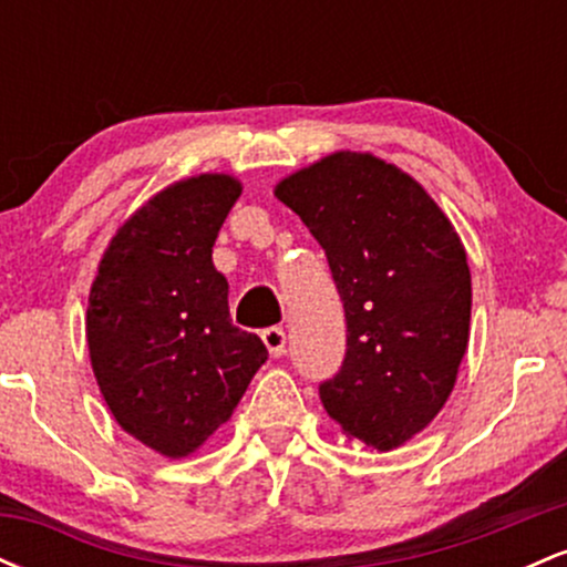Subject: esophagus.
I'll use <instances>...</instances> for the list:
<instances>
[{
  "label": "esophagus",
  "mask_w": 567,
  "mask_h": 567,
  "mask_svg": "<svg viewBox=\"0 0 567 567\" xmlns=\"http://www.w3.org/2000/svg\"><path fill=\"white\" fill-rule=\"evenodd\" d=\"M261 338H264L266 349H269L271 357L285 354V343H288V338H285V330L279 328V324H271V328L261 330Z\"/></svg>",
  "instance_id": "obj_1"
}]
</instances>
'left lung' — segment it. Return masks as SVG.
I'll return each instance as SVG.
<instances>
[{"label": "left lung", "mask_w": 567, "mask_h": 567, "mask_svg": "<svg viewBox=\"0 0 567 567\" xmlns=\"http://www.w3.org/2000/svg\"><path fill=\"white\" fill-rule=\"evenodd\" d=\"M275 194L322 245L347 315L322 405L375 451L400 447L445 405L470 343L464 245L424 186L373 154H330Z\"/></svg>", "instance_id": "8db88e82"}]
</instances>
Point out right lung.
<instances>
[{
  "instance_id": "1",
  "label": "right lung",
  "mask_w": 567,
  "mask_h": 567,
  "mask_svg": "<svg viewBox=\"0 0 567 567\" xmlns=\"http://www.w3.org/2000/svg\"><path fill=\"white\" fill-rule=\"evenodd\" d=\"M237 178L178 181L135 210L103 252L87 303L93 373L116 424L184 458L231 419L269 351L229 317L213 245Z\"/></svg>"
}]
</instances>
